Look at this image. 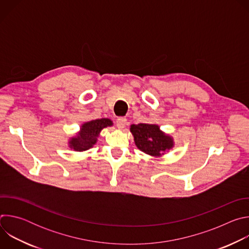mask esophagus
I'll return each instance as SVG.
<instances>
[{"mask_svg": "<svg viewBox=\"0 0 249 249\" xmlns=\"http://www.w3.org/2000/svg\"><path fill=\"white\" fill-rule=\"evenodd\" d=\"M127 123V119L124 117H119L116 119V125L119 129H123Z\"/></svg>", "mask_w": 249, "mask_h": 249, "instance_id": "esophagus-1", "label": "esophagus"}]
</instances>
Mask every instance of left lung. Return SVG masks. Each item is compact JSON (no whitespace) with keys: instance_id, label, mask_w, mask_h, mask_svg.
Segmentation results:
<instances>
[{"instance_id":"8db88e82","label":"left lung","mask_w":249,"mask_h":249,"mask_svg":"<svg viewBox=\"0 0 249 249\" xmlns=\"http://www.w3.org/2000/svg\"><path fill=\"white\" fill-rule=\"evenodd\" d=\"M131 133L134 136L135 144L139 150L148 155L159 157L173 147V140L165 135L155 124L140 123L131 125Z\"/></svg>"}]
</instances>
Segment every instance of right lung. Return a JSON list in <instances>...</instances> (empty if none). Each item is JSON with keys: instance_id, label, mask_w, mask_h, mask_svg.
I'll return each instance as SVG.
<instances>
[{"instance_id": "right-lung-1", "label": "right lung", "mask_w": 249, "mask_h": 249, "mask_svg": "<svg viewBox=\"0 0 249 249\" xmlns=\"http://www.w3.org/2000/svg\"><path fill=\"white\" fill-rule=\"evenodd\" d=\"M112 121L108 118H101L85 123L78 136L71 139L70 148L77 152H83L90 149L97 141L99 132L108 126H112Z\"/></svg>"}]
</instances>
